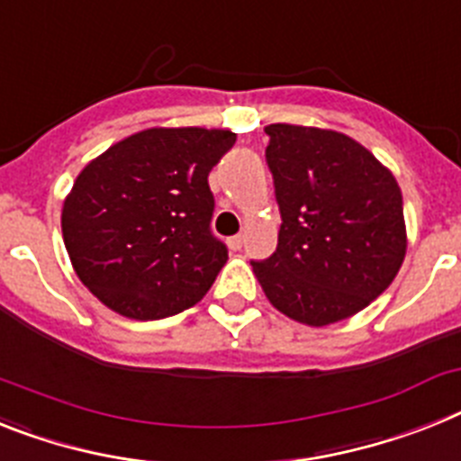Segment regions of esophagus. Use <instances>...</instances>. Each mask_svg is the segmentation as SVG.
<instances>
[{"label":"esophagus","instance_id":"obj_1","mask_svg":"<svg viewBox=\"0 0 461 461\" xmlns=\"http://www.w3.org/2000/svg\"><path fill=\"white\" fill-rule=\"evenodd\" d=\"M242 245H245V235H233V238L228 240V247H230L233 251L242 249Z\"/></svg>","mask_w":461,"mask_h":461}]
</instances>
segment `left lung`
I'll use <instances>...</instances> for the list:
<instances>
[{"label": "left lung", "mask_w": 461, "mask_h": 461, "mask_svg": "<svg viewBox=\"0 0 461 461\" xmlns=\"http://www.w3.org/2000/svg\"><path fill=\"white\" fill-rule=\"evenodd\" d=\"M266 135L282 226L273 257L251 261L254 275L291 320H348L392 285L406 257L399 184L343 132L273 123Z\"/></svg>", "instance_id": "1"}]
</instances>
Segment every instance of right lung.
Here are the masks:
<instances>
[{"label": "right lung", "mask_w": 461, "mask_h": 461, "mask_svg": "<svg viewBox=\"0 0 461 461\" xmlns=\"http://www.w3.org/2000/svg\"><path fill=\"white\" fill-rule=\"evenodd\" d=\"M235 132L151 128L90 160L62 207L78 279L113 312L163 320L214 285L228 249L212 235L207 176Z\"/></svg>", "instance_id": "1"}]
</instances>
